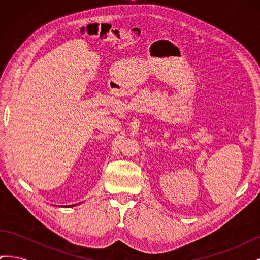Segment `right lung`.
<instances>
[{
    "label": "right lung",
    "instance_id": "obj_1",
    "mask_svg": "<svg viewBox=\"0 0 260 260\" xmlns=\"http://www.w3.org/2000/svg\"><path fill=\"white\" fill-rule=\"evenodd\" d=\"M75 205H76V204H75ZM75 205H70V206H75Z\"/></svg>",
    "mask_w": 260,
    "mask_h": 260
}]
</instances>
